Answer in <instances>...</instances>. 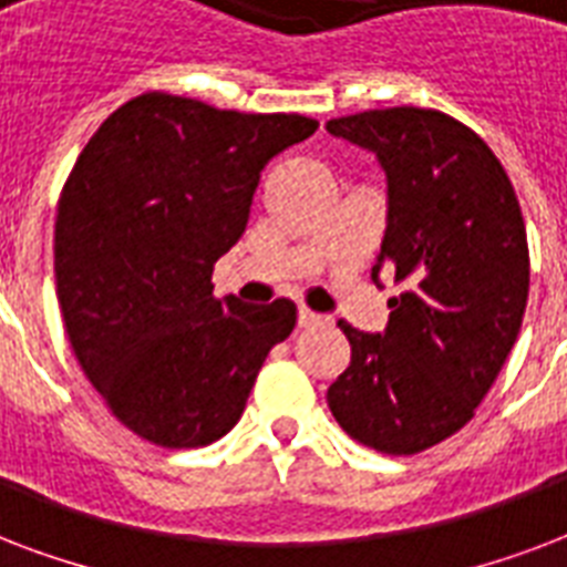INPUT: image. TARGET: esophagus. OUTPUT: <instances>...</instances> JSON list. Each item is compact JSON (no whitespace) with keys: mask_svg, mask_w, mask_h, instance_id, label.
I'll list each match as a JSON object with an SVG mask.
<instances>
[{"mask_svg":"<svg viewBox=\"0 0 567 567\" xmlns=\"http://www.w3.org/2000/svg\"><path fill=\"white\" fill-rule=\"evenodd\" d=\"M298 324H301V328H316V324H324V316H319V313H313V310L301 307V310H298Z\"/></svg>","mask_w":567,"mask_h":567,"instance_id":"esophagus-1","label":"esophagus"}]
</instances>
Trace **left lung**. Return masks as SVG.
<instances>
[{"instance_id":"obj_1","label":"left lung","mask_w":567,"mask_h":567,"mask_svg":"<svg viewBox=\"0 0 567 567\" xmlns=\"http://www.w3.org/2000/svg\"><path fill=\"white\" fill-rule=\"evenodd\" d=\"M388 171L379 266L402 287L384 333L340 319L352 361L328 388L343 432L384 455H416L471 423L497 381L529 296V248L512 179L491 147L437 109L333 117Z\"/></svg>"}]
</instances>
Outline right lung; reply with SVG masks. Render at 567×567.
Masks as SVG:
<instances>
[{"mask_svg": "<svg viewBox=\"0 0 567 567\" xmlns=\"http://www.w3.org/2000/svg\"><path fill=\"white\" fill-rule=\"evenodd\" d=\"M305 115H245L147 91L79 153L55 215V287L79 367L144 441L195 450L239 423L296 305L213 296L245 234L260 171L316 133Z\"/></svg>", "mask_w": 567, "mask_h": 567, "instance_id": "obj_1", "label": "right lung"}]
</instances>
